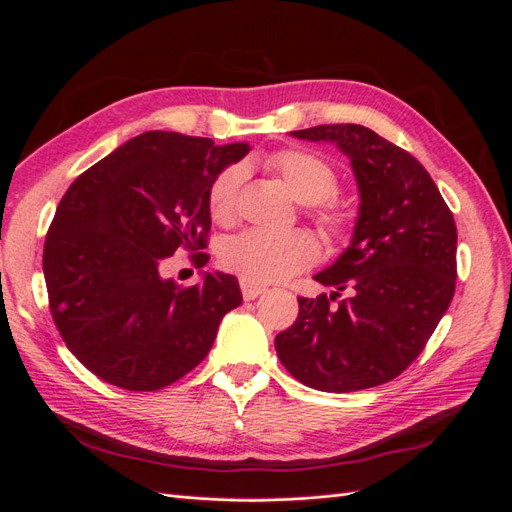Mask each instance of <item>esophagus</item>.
<instances>
[{
  "label": "esophagus",
  "instance_id": "esophagus-1",
  "mask_svg": "<svg viewBox=\"0 0 512 512\" xmlns=\"http://www.w3.org/2000/svg\"><path fill=\"white\" fill-rule=\"evenodd\" d=\"M239 284H241V292H243V299H245V301H254L256 297H260V294L267 290L265 286L252 284V282H247V280H241Z\"/></svg>",
  "mask_w": 512,
  "mask_h": 512
}]
</instances>
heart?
<instances>
[{"label": "heart", "mask_w": 512, "mask_h": 512, "mask_svg": "<svg viewBox=\"0 0 512 512\" xmlns=\"http://www.w3.org/2000/svg\"><path fill=\"white\" fill-rule=\"evenodd\" d=\"M262 166L282 179L288 192L305 205L327 203L339 190V175L324 158L309 149H280L262 160ZM243 168L228 166L213 179L207 205L211 218L218 224H230L237 218V200L243 183ZM320 224L329 235L339 237L346 230L342 213L327 209L320 213ZM320 258L316 239L305 230L265 232L245 230L232 237L222 250V265L252 284L284 282Z\"/></svg>", "instance_id": "b5f03b06"}]
</instances>
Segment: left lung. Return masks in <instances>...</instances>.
Instances as JSON below:
<instances>
[{
	"label": "left lung",
	"mask_w": 512,
	"mask_h": 512,
	"mask_svg": "<svg viewBox=\"0 0 512 512\" xmlns=\"http://www.w3.org/2000/svg\"><path fill=\"white\" fill-rule=\"evenodd\" d=\"M290 134L346 153L361 207L348 250L314 275L335 292L299 297V316L275 350L309 389H371L412 365L453 301V213L423 164L374 130L329 123ZM339 289L351 294L337 302Z\"/></svg>",
	"instance_id": "left-lung-1"
}]
</instances>
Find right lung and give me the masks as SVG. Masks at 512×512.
<instances>
[{
    "mask_svg": "<svg viewBox=\"0 0 512 512\" xmlns=\"http://www.w3.org/2000/svg\"><path fill=\"white\" fill-rule=\"evenodd\" d=\"M247 143L151 130L74 179L44 241L55 327L91 374L126 391H158L209 354L226 312L243 303L235 275L194 286L162 275L177 250L205 267L213 179Z\"/></svg>",
    "mask_w": 512,
    "mask_h": 512,
    "instance_id": "right-lung-1",
    "label": "right lung"
}]
</instances>
